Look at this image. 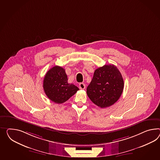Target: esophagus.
Returning <instances> with one entry per match:
<instances>
[{"label": "esophagus", "instance_id": "esophagus-1", "mask_svg": "<svg viewBox=\"0 0 160 160\" xmlns=\"http://www.w3.org/2000/svg\"><path fill=\"white\" fill-rule=\"evenodd\" d=\"M85 83H80L79 84V89H85Z\"/></svg>", "mask_w": 160, "mask_h": 160}]
</instances>
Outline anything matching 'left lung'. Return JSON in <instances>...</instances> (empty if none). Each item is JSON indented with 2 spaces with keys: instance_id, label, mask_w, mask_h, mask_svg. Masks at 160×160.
I'll use <instances>...</instances> for the list:
<instances>
[{
  "instance_id": "8db88e82",
  "label": "left lung",
  "mask_w": 160,
  "mask_h": 160,
  "mask_svg": "<svg viewBox=\"0 0 160 160\" xmlns=\"http://www.w3.org/2000/svg\"><path fill=\"white\" fill-rule=\"evenodd\" d=\"M123 87V78L117 67L112 64L105 65L95 70L86 93L96 106L106 108L118 101Z\"/></svg>"
}]
</instances>
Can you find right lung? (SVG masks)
I'll list each match as a JSON object with an SVG mask.
<instances>
[{
	"label": "right lung",
	"instance_id": "add662e5",
	"mask_svg": "<svg viewBox=\"0 0 160 160\" xmlns=\"http://www.w3.org/2000/svg\"><path fill=\"white\" fill-rule=\"evenodd\" d=\"M43 87L48 98L58 104L66 102L79 90L77 86L68 82L65 70L58 66L47 72Z\"/></svg>",
	"mask_w": 160,
	"mask_h": 160
}]
</instances>
